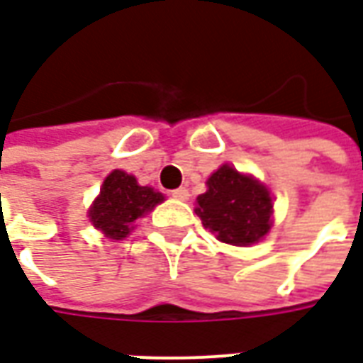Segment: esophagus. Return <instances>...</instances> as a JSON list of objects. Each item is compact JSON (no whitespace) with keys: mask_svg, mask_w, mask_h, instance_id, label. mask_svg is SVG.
<instances>
[{"mask_svg":"<svg viewBox=\"0 0 363 363\" xmlns=\"http://www.w3.org/2000/svg\"><path fill=\"white\" fill-rule=\"evenodd\" d=\"M173 194V198H177V200H189V190L186 189H177L171 192Z\"/></svg>","mask_w":363,"mask_h":363,"instance_id":"1","label":"esophagus"}]
</instances>
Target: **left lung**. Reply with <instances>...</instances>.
<instances>
[{"label":"left lung","mask_w":363,"mask_h":363,"mask_svg":"<svg viewBox=\"0 0 363 363\" xmlns=\"http://www.w3.org/2000/svg\"><path fill=\"white\" fill-rule=\"evenodd\" d=\"M196 200L198 218L223 243L237 247L257 243L272 225L268 189L233 167H220L208 179V190Z\"/></svg>","instance_id":"8db88e82"}]
</instances>
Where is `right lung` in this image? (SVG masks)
Here are the masks:
<instances>
[{
  "mask_svg": "<svg viewBox=\"0 0 363 363\" xmlns=\"http://www.w3.org/2000/svg\"><path fill=\"white\" fill-rule=\"evenodd\" d=\"M159 202H163V194L150 186H140L132 174L116 169L104 179L101 194L93 202L91 223L106 237L118 241L130 233L138 218L153 210Z\"/></svg>",
  "mask_w": 363,
  "mask_h": 363,
  "instance_id": "add662e5",
  "label": "right lung"
}]
</instances>
